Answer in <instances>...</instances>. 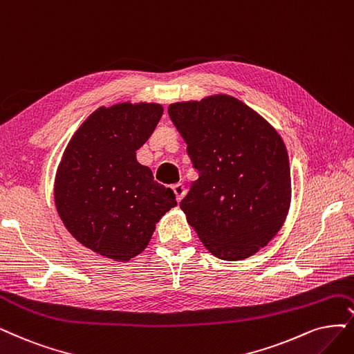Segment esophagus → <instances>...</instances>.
I'll return each instance as SVG.
<instances>
[{"mask_svg": "<svg viewBox=\"0 0 354 354\" xmlns=\"http://www.w3.org/2000/svg\"><path fill=\"white\" fill-rule=\"evenodd\" d=\"M172 189H174V192H175V195H176V201L179 203L182 198H184V195H185V192H187L185 187L182 185V184H176V185L172 187Z\"/></svg>", "mask_w": 354, "mask_h": 354, "instance_id": "1", "label": "esophagus"}]
</instances>
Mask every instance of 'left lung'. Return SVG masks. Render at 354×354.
<instances>
[{"instance_id": "8db88e82", "label": "left lung", "mask_w": 354, "mask_h": 354, "mask_svg": "<svg viewBox=\"0 0 354 354\" xmlns=\"http://www.w3.org/2000/svg\"><path fill=\"white\" fill-rule=\"evenodd\" d=\"M198 179L179 207L214 257L239 261L281 229L292 198L281 137L241 100L216 95L170 104Z\"/></svg>"}]
</instances>
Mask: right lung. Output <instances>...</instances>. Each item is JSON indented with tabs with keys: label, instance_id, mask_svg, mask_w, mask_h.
I'll list each match as a JSON object with an SVG mask.
<instances>
[{
	"label": "right lung",
	"instance_id": "add662e5",
	"mask_svg": "<svg viewBox=\"0 0 354 354\" xmlns=\"http://www.w3.org/2000/svg\"><path fill=\"white\" fill-rule=\"evenodd\" d=\"M163 113L159 103L99 108L77 129L55 178L64 226L88 250L115 261L144 251L159 218L176 205L170 188L136 159Z\"/></svg>",
	"mask_w": 354,
	"mask_h": 354
}]
</instances>
